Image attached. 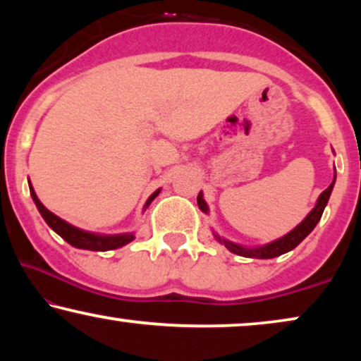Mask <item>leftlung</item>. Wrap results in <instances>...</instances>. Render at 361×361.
Instances as JSON below:
<instances>
[{
	"label": "left lung",
	"mask_w": 361,
	"mask_h": 361,
	"mask_svg": "<svg viewBox=\"0 0 361 361\" xmlns=\"http://www.w3.org/2000/svg\"><path fill=\"white\" fill-rule=\"evenodd\" d=\"M335 179H337V174H334L332 184H330L327 189H325L322 194L319 195L317 202H315V207L309 212L307 216H305V219L300 221L295 228L290 230L289 233H286L284 236H281V238L269 241V243H266V245H259V246H245V245L235 243V241L226 240V238H224V236H220L219 233H215L214 231L215 240L219 241V243L225 245V248L231 251V253L245 256V258L269 259V258H276V256L288 253V251L294 250L295 246H298L300 241H302L305 236H307L310 231L315 228V225L319 224L320 216H322V214H324L325 205H327V202L330 199V194H332V190H334ZM197 204H199V209L204 212V214L209 215V205H207V202L204 200V194H202V192L199 194V197H197Z\"/></svg>",
	"instance_id": "obj_1"
}]
</instances>
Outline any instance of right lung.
<instances>
[{
	"label": "right lung",
	"instance_id": "right-lung-1",
	"mask_svg": "<svg viewBox=\"0 0 361 361\" xmlns=\"http://www.w3.org/2000/svg\"><path fill=\"white\" fill-rule=\"evenodd\" d=\"M29 192H31V197L36 204L39 214L42 215V219L46 224L51 226V228L56 231L59 236H62L63 240L67 241L68 245L75 246L78 250H90V251H110V250H116L121 248L128 243H131L135 240V233L130 231V233H118V235H102V233H93V231H87L78 228V226H73L68 224V221L62 220L61 216H57L56 214H52L51 210H47L46 207L42 205V202L37 199L36 192H34V187L31 182H29ZM161 189H157L156 192H152L149 199L146 200L145 207H142V212H145L147 207L151 205V202L159 195Z\"/></svg>",
	"mask_w": 361,
	"mask_h": 361
}]
</instances>
